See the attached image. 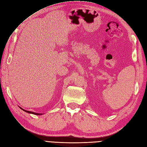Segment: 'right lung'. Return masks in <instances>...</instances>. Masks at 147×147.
<instances>
[{"label":"right lung","mask_w":147,"mask_h":147,"mask_svg":"<svg viewBox=\"0 0 147 147\" xmlns=\"http://www.w3.org/2000/svg\"><path fill=\"white\" fill-rule=\"evenodd\" d=\"M23 111L26 112V113H31V114H33V115H42V114H39V113H34V112H31V111H27V110H25L24 109H22V108H20Z\"/></svg>","instance_id":"add662e5"}]
</instances>
